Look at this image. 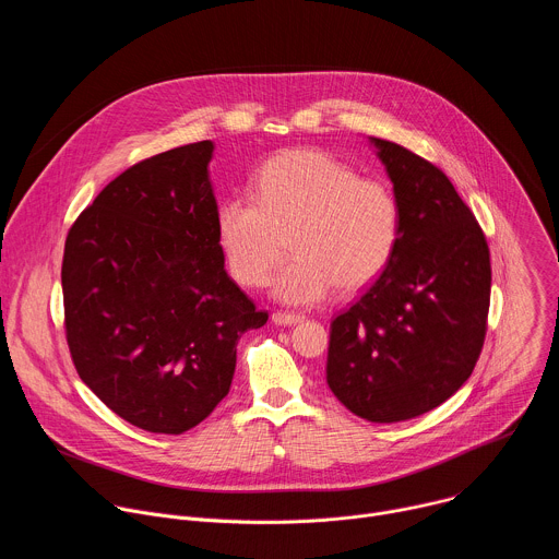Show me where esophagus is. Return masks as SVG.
<instances>
[{
    "label": "esophagus",
    "mask_w": 559,
    "mask_h": 559,
    "mask_svg": "<svg viewBox=\"0 0 559 559\" xmlns=\"http://www.w3.org/2000/svg\"><path fill=\"white\" fill-rule=\"evenodd\" d=\"M272 321L276 323V325H296V323H300V321H305V316L302 313H294V311H274L272 313Z\"/></svg>",
    "instance_id": "obj_1"
}]
</instances>
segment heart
Here are the masks:
<instances>
[{
	"instance_id": "obj_1",
	"label": "heart",
	"mask_w": 559,
	"mask_h": 559,
	"mask_svg": "<svg viewBox=\"0 0 559 559\" xmlns=\"http://www.w3.org/2000/svg\"><path fill=\"white\" fill-rule=\"evenodd\" d=\"M395 192L328 152L300 147L261 166L254 197H227L216 210V238L229 274L261 287L285 254L274 294L294 305L328 298L334 287L358 292L380 276L401 238Z\"/></svg>"
}]
</instances>
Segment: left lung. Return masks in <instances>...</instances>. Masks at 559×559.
<instances>
[{"label":"left lung","mask_w":559,"mask_h":559,"mask_svg":"<svg viewBox=\"0 0 559 559\" xmlns=\"http://www.w3.org/2000/svg\"><path fill=\"white\" fill-rule=\"evenodd\" d=\"M403 225L382 274L330 328L328 384L369 423L423 416L480 358L491 300L483 227L449 177L412 150L371 136Z\"/></svg>","instance_id":"obj_1"}]
</instances>
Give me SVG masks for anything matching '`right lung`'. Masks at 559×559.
<instances>
[{
    "label": "right lung",
    "mask_w": 559,
    "mask_h": 559,
    "mask_svg": "<svg viewBox=\"0 0 559 559\" xmlns=\"http://www.w3.org/2000/svg\"><path fill=\"white\" fill-rule=\"evenodd\" d=\"M199 141L110 181L66 236L63 325L74 369L126 423L179 436L229 391L236 343L267 311L225 272Z\"/></svg>",
    "instance_id": "1"
}]
</instances>
